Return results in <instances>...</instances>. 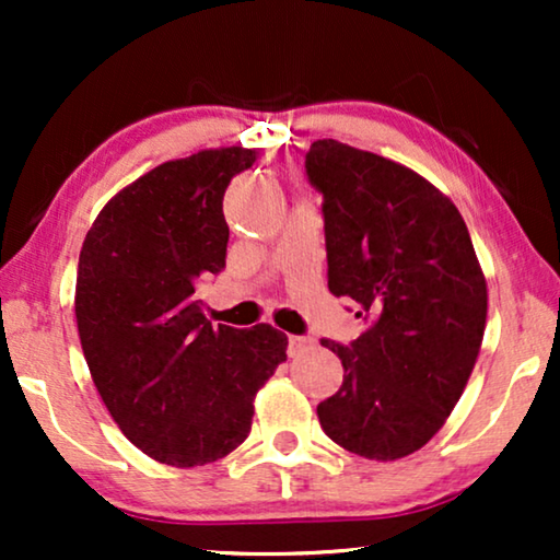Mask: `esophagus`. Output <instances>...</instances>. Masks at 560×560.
<instances>
[{"label":"esophagus","instance_id":"34e87169","mask_svg":"<svg viewBox=\"0 0 560 560\" xmlns=\"http://www.w3.org/2000/svg\"><path fill=\"white\" fill-rule=\"evenodd\" d=\"M311 339L308 336H288V354L290 357H298L301 354V351H305L311 347Z\"/></svg>","mask_w":560,"mask_h":560}]
</instances>
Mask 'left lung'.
<instances>
[{
    "label": "left lung",
    "mask_w": 560,
    "mask_h": 560,
    "mask_svg": "<svg viewBox=\"0 0 560 560\" xmlns=\"http://www.w3.org/2000/svg\"><path fill=\"white\" fill-rule=\"evenodd\" d=\"M305 173L324 194L328 290L370 324L349 347L320 341L343 366L320 428L351 454L395 462L441 431L471 377L485 272L462 213L410 167L316 140Z\"/></svg>",
    "instance_id": "obj_1"
}]
</instances>
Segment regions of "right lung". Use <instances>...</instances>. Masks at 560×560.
<instances>
[{"mask_svg":"<svg viewBox=\"0 0 560 560\" xmlns=\"http://www.w3.org/2000/svg\"><path fill=\"white\" fill-rule=\"evenodd\" d=\"M255 160L219 148L152 167L98 211L81 247L75 324L91 380L121 433L178 469L232 454L285 362V334L213 328L196 298L226 265V186Z\"/></svg>","mask_w":560,"mask_h":560,"instance_id":"1","label":"right lung"}]
</instances>
